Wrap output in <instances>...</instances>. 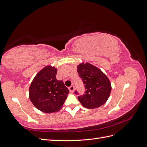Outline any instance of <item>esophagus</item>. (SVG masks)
Wrapping results in <instances>:
<instances>
[{"label":"esophagus","mask_w":147,"mask_h":147,"mask_svg":"<svg viewBox=\"0 0 147 147\" xmlns=\"http://www.w3.org/2000/svg\"><path fill=\"white\" fill-rule=\"evenodd\" d=\"M69 91H70V92H73L74 91V90H75L74 86H73V85L70 86L69 88Z\"/></svg>","instance_id":"1"}]
</instances>
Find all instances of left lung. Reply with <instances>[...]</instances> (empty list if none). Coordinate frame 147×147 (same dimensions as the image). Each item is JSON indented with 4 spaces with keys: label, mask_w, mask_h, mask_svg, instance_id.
<instances>
[{
    "label": "left lung",
    "mask_w": 147,
    "mask_h": 147,
    "mask_svg": "<svg viewBox=\"0 0 147 147\" xmlns=\"http://www.w3.org/2000/svg\"><path fill=\"white\" fill-rule=\"evenodd\" d=\"M77 72L85 87L83 95L78 99L87 109H96L104 105L108 100L112 90L111 83L102 71L88 63L77 66ZM75 93L78 94V92Z\"/></svg>",
    "instance_id": "left-lung-1"
}]
</instances>
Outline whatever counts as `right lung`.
<instances>
[{"label":"right lung","mask_w":147,"mask_h":147,"mask_svg":"<svg viewBox=\"0 0 147 147\" xmlns=\"http://www.w3.org/2000/svg\"><path fill=\"white\" fill-rule=\"evenodd\" d=\"M57 69L47 65L37 74L29 87V99L41 112L51 113L59 111L69 93L63 81L56 77Z\"/></svg>","instance_id":"right-lung-1"}]
</instances>
